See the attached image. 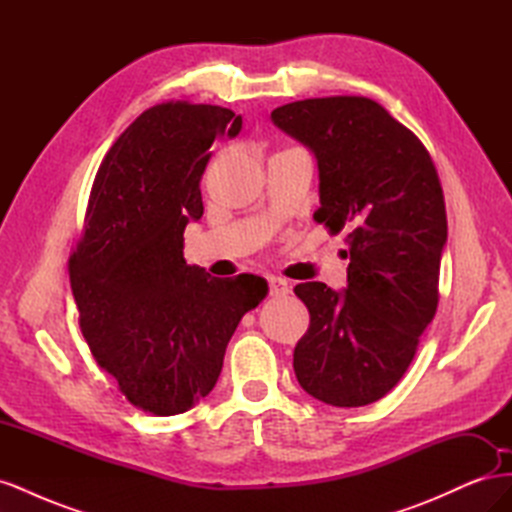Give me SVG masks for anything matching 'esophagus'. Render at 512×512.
I'll return each instance as SVG.
<instances>
[{"instance_id":"1","label":"esophagus","mask_w":512,"mask_h":512,"mask_svg":"<svg viewBox=\"0 0 512 512\" xmlns=\"http://www.w3.org/2000/svg\"><path fill=\"white\" fill-rule=\"evenodd\" d=\"M269 292L273 294V297H286V294L290 292V286L286 280H282V277L271 275L269 277Z\"/></svg>"}]
</instances>
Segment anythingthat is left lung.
Returning <instances> with one entry per match:
<instances>
[{"instance_id": "8db88e82", "label": "left lung", "mask_w": 512, "mask_h": 512, "mask_svg": "<svg viewBox=\"0 0 512 512\" xmlns=\"http://www.w3.org/2000/svg\"><path fill=\"white\" fill-rule=\"evenodd\" d=\"M271 119L314 153V220L333 235L348 230V286H294L309 309L294 374L329 406L374 404L406 374L438 309L448 226L436 166L425 145L369 98L299 100Z\"/></svg>"}]
</instances>
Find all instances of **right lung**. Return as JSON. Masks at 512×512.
<instances>
[{
	"label": "right lung",
	"mask_w": 512,
	"mask_h": 512,
	"mask_svg": "<svg viewBox=\"0 0 512 512\" xmlns=\"http://www.w3.org/2000/svg\"><path fill=\"white\" fill-rule=\"evenodd\" d=\"M230 108L151 106L102 160L70 284L85 342L132 406L181 414L220 378L243 314L267 297V280L211 277L183 258V230L203 218V177L218 136L235 138Z\"/></svg>",
	"instance_id": "1"
}]
</instances>
